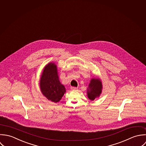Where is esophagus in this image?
Instances as JSON below:
<instances>
[{"instance_id":"34e87169","label":"esophagus","mask_w":146,"mask_h":146,"mask_svg":"<svg viewBox=\"0 0 146 146\" xmlns=\"http://www.w3.org/2000/svg\"><path fill=\"white\" fill-rule=\"evenodd\" d=\"M71 89L73 90H74L78 89V88H76V87H71Z\"/></svg>"}]
</instances>
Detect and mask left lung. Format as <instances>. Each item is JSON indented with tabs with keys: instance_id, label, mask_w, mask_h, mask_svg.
<instances>
[{
	"instance_id": "1",
	"label": "left lung",
	"mask_w": 146,
	"mask_h": 146,
	"mask_svg": "<svg viewBox=\"0 0 146 146\" xmlns=\"http://www.w3.org/2000/svg\"><path fill=\"white\" fill-rule=\"evenodd\" d=\"M102 84L101 81L97 78L92 79L88 88V98L91 100H94L95 98L99 96L102 92Z\"/></svg>"
}]
</instances>
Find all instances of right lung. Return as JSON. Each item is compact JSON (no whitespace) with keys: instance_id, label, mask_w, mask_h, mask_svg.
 Instances as JSON below:
<instances>
[{"instance_id":"right-lung-1","label":"right lung","mask_w":146,"mask_h":146,"mask_svg":"<svg viewBox=\"0 0 146 146\" xmlns=\"http://www.w3.org/2000/svg\"><path fill=\"white\" fill-rule=\"evenodd\" d=\"M56 65L49 63L43 69L40 80L42 94L48 100L56 103L59 102L66 92L65 87L58 80Z\"/></svg>"}]
</instances>
